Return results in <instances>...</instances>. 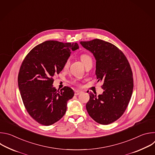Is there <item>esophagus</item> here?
Masks as SVG:
<instances>
[{"label":"esophagus","instance_id":"obj_1","mask_svg":"<svg viewBox=\"0 0 155 155\" xmlns=\"http://www.w3.org/2000/svg\"><path fill=\"white\" fill-rule=\"evenodd\" d=\"M82 92L81 91H79V90H76V91H74V94L75 95V96H78V95H79L80 94H81Z\"/></svg>","mask_w":155,"mask_h":155}]
</instances>
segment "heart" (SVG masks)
Returning <instances> with one entry per match:
<instances>
[{
    "mask_svg": "<svg viewBox=\"0 0 155 155\" xmlns=\"http://www.w3.org/2000/svg\"><path fill=\"white\" fill-rule=\"evenodd\" d=\"M80 59L81 61H82V62L84 64V65H87V64H89L90 62H91L93 61L92 60V58L91 56L88 54H86V53H84V54H81L80 56ZM69 63H70V61L69 59H68L66 60V61L64 63V68L65 69V68H68L69 67ZM72 83L73 84H78V82L77 80H74L72 81Z\"/></svg>",
    "mask_w": 155,
    "mask_h": 155,
    "instance_id": "1",
    "label": "heart"
}]
</instances>
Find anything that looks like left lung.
Instances as JSON below:
<instances>
[{"label":"left lung","mask_w":155,"mask_h":155,"mask_svg":"<svg viewBox=\"0 0 155 155\" xmlns=\"http://www.w3.org/2000/svg\"><path fill=\"white\" fill-rule=\"evenodd\" d=\"M96 60V75L102 81V94L90 93L87 112L97 123L108 124L124 114L133 91V77L130 64L124 53L112 43L101 39L80 41Z\"/></svg>","instance_id":"obj_1"}]
</instances>
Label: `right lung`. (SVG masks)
<instances>
[{"instance_id": "obj_1", "label": "right lung", "mask_w": 155, "mask_h": 155, "mask_svg": "<svg viewBox=\"0 0 155 155\" xmlns=\"http://www.w3.org/2000/svg\"><path fill=\"white\" fill-rule=\"evenodd\" d=\"M78 48L77 43L48 40L32 48L22 62L19 92L27 112L39 124L51 125L65 114L74 92L68 86L57 91L53 87V77L63 69L71 51Z\"/></svg>"}]
</instances>
